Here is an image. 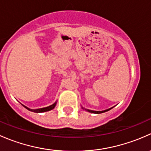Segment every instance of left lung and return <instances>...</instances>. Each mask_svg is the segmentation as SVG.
Returning <instances> with one entry per match:
<instances>
[{
  "instance_id": "left-lung-1",
  "label": "left lung",
  "mask_w": 151,
  "mask_h": 151,
  "mask_svg": "<svg viewBox=\"0 0 151 151\" xmlns=\"http://www.w3.org/2000/svg\"><path fill=\"white\" fill-rule=\"evenodd\" d=\"M82 108H83V109H85V110L88 111V112H91V113H95V114H100V113H103V112H107V111L110 110V109H112V108H113V107L109 108V109H105V110H102V111H95V110H91V109H85V108L83 107V106H82Z\"/></svg>"
}]
</instances>
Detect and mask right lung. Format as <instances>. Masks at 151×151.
<instances>
[{
	"label": "right lung",
	"mask_w": 151,
	"mask_h": 151,
	"mask_svg": "<svg viewBox=\"0 0 151 151\" xmlns=\"http://www.w3.org/2000/svg\"><path fill=\"white\" fill-rule=\"evenodd\" d=\"M56 104H57V101H55V102L54 104H52V105H50V106H47V107L39 108V109H30V108H28V106H25V105H23L22 104H22V106H24V107L26 108L27 109H28L29 111H31V112H37V113H39V112H47V111L52 110V109H54L55 106H56Z\"/></svg>",
	"instance_id": "right-lung-1"
}]
</instances>
